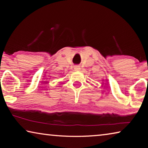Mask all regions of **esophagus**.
I'll use <instances>...</instances> for the list:
<instances>
[{
    "label": "esophagus",
    "mask_w": 148,
    "mask_h": 148,
    "mask_svg": "<svg viewBox=\"0 0 148 148\" xmlns=\"http://www.w3.org/2000/svg\"><path fill=\"white\" fill-rule=\"evenodd\" d=\"M80 70V67L79 65H76L74 67V71H79Z\"/></svg>",
    "instance_id": "obj_1"
}]
</instances>
